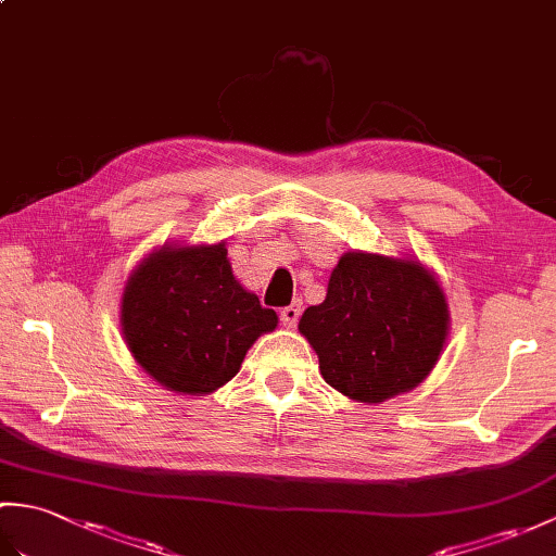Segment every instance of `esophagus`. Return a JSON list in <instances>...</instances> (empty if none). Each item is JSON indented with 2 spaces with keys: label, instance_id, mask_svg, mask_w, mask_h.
<instances>
[{
  "label": "esophagus",
  "instance_id": "obj_1",
  "mask_svg": "<svg viewBox=\"0 0 556 556\" xmlns=\"http://www.w3.org/2000/svg\"><path fill=\"white\" fill-rule=\"evenodd\" d=\"M301 313H303V308H301V303L296 301V303L287 305V308H281L279 317H281V323H285V327H296Z\"/></svg>",
  "mask_w": 556,
  "mask_h": 556
}]
</instances>
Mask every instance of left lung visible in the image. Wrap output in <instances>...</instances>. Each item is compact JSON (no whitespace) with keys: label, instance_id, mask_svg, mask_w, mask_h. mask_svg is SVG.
Instances as JSON below:
<instances>
[{"label":"left lung","instance_id":"8db88e82","mask_svg":"<svg viewBox=\"0 0 556 556\" xmlns=\"http://www.w3.org/2000/svg\"><path fill=\"white\" fill-rule=\"evenodd\" d=\"M299 332L329 387L380 404L430 375L448 334V305L418 260L351 251L332 269L325 301L303 313Z\"/></svg>","mask_w":556,"mask_h":556}]
</instances>
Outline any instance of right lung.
<instances>
[{"mask_svg":"<svg viewBox=\"0 0 556 556\" xmlns=\"http://www.w3.org/2000/svg\"><path fill=\"white\" fill-rule=\"evenodd\" d=\"M277 313L233 277L227 245L164 243L140 263L122 296V332L136 363L176 394L203 396L241 370Z\"/></svg>","mask_w":556,"mask_h":556,"instance_id":"1","label":"right lung"}]
</instances>
